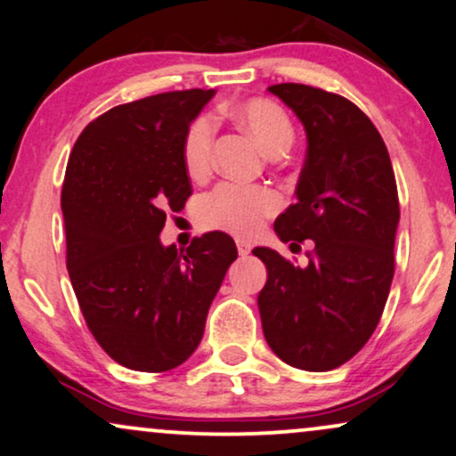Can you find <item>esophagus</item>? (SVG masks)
<instances>
[{
  "label": "esophagus",
  "mask_w": 456,
  "mask_h": 456,
  "mask_svg": "<svg viewBox=\"0 0 456 456\" xmlns=\"http://www.w3.org/2000/svg\"><path fill=\"white\" fill-rule=\"evenodd\" d=\"M250 250H252L250 241L238 240V252H240V256H248V254H250Z\"/></svg>",
  "instance_id": "esophagus-1"
}]
</instances>
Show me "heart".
Instances as JSON below:
<instances>
[{
  "instance_id": "heart-1",
  "label": "heart",
  "mask_w": 456,
  "mask_h": 456,
  "mask_svg": "<svg viewBox=\"0 0 456 456\" xmlns=\"http://www.w3.org/2000/svg\"><path fill=\"white\" fill-rule=\"evenodd\" d=\"M227 114L241 129L250 133L256 143L271 158L285 154L294 143V125L288 112L266 97H250L235 102ZM212 145L215 125L210 118H193L181 142V158L191 179H204L212 167ZM279 200L263 187L223 183L204 198L200 206V221L204 227L227 232L238 238H254L263 227V221L277 210Z\"/></svg>"
}]
</instances>
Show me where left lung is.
<instances>
[{"mask_svg": "<svg viewBox=\"0 0 456 456\" xmlns=\"http://www.w3.org/2000/svg\"><path fill=\"white\" fill-rule=\"evenodd\" d=\"M306 131L296 204L275 221L289 248L313 240L308 265L271 248L252 254L266 266L258 294L271 350L305 371H330L359 352L378 327L394 277L400 218L390 154L359 106L300 83L271 85Z\"/></svg>", "mask_w": 456, "mask_h": 456, "instance_id": "left-lung-1", "label": "left lung"}]
</instances>
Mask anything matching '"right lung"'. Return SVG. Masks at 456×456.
I'll list each match as a JSON object with an SVG mask.
<instances>
[{
	"label": "right lung",
	"mask_w": 456,
	"mask_h": 456,
	"mask_svg": "<svg viewBox=\"0 0 456 456\" xmlns=\"http://www.w3.org/2000/svg\"><path fill=\"white\" fill-rule=\"evenodd\" d=\"M215 89L168 91L114 106L85 126L62 185L66 266L97 344L133 371L162 373L193 354L235 241L160 244L167 210L191 196L181 142Z\"/></svg>",
	"instance_id": "right-lung-1"
}]
</instances>
